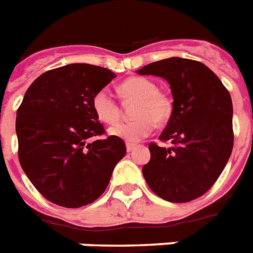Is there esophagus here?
I'll return each mask as SVG.
<instances>
[{
    "label": "esophagus",
    "instance_id": "esophagus-1",
    "mask_svg": "<svg viewBox=\"0 0 253 253\" xmlns=\"http://www.w3.org/2000/svg\"><path fill=\"white\" fill-rule=\"evenodd\" d=\"M136 147H138V144H134V143H127L126 144V148L128 152H132V151H134Z\"/></svg>",
    "mask_w": 253,
    "mask_h": 253
}]
</instances>
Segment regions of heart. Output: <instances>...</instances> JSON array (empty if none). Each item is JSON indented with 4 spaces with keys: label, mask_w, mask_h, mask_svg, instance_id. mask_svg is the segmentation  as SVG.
Listing matches in <instances>:
<instances>
[{
    "label": "heart",
    "mask_w": 253,
    "mask_h": 253,
    "mask_svg": "<svg viewBox=\"0 0 253 253\" xmlns=\"http://www.w3.org/2000/svg\"><path fill=\"white\" fill-rule=\"evenodd\" d=\"M119 91L126 101H136L132 111L135 119L111 127L109 131L113 136L138 142L152 132L155 123H166L172 114L170 99L158 91V85L146 77L127 79L119 85ZM91 107L95 117L106 125H114L121 119V107L106 89H101L93 95Z\"/></svg>",
    "instance_id": "b5f03b06"
}]
</instances>
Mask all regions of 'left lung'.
<instances>
[{
	"label": "left lung",
	"mask_w": 253,
	"mask_h": 253,
	"mask_svg": "<svg viewBox=\"0 0 253 253\" xmlns=\"http://www.w3.org/2000/svg\"><path fill=\"white\" fill-rule=\"evenodd\" d=\"M138 73L166 79L173 97L172 114L159 136L170 147L150 143L151 160L143 176L163 200H196L215 184L231 156V95L211 69L190 59L169 57Z\"/></svg>",
	"instance_id": "8db88e82"
}]
</instances>
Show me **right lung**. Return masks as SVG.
<instances>
[{
  "mask_svg": "<svg viewBox=\"0 0 253 253\" xmlns=\"http://www.w3.org/2000/svg\"><path fill=\"white\" fill-rule=\"evenodd\" d=\"M114 77L90 64L51 69L30 85L18 107V159L52 204L76 209L94 202L126 155L121 138H98L106 131L91 107L93 95Z\"/></svg>",
  "mask_w": 253,
  "mask_h": 253,
  "instance_id": "1",
  "label": "right lung"
}]
</instances>
